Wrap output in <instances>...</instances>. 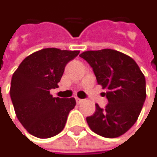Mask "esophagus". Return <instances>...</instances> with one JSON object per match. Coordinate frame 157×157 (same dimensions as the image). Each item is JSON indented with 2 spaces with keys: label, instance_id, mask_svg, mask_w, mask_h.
<instances>
[{
  "label": "esophagus",
  "instance_id": "obj_1",
  "mask_svg": "<svg viewBox=\"0 0 157 157\" xmlns=\"http://www.w3.org/2000/svg\"><path fill=\"white\" fill-rule=\"evenodd\" d=\"M75 100H76V103L77 104H81L84 100L83 99H81V98H75Z\"/></svg>",
  "mask_w": 157,
  "mask_h": 157
}]
</instances>
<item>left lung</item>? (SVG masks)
Returning a JSON list of instances; mask_svg holds the SVG:
<instances>
[{
  "label": "left lung",
  "instance_id": "8db88e82",
  "mask_svg": "<svg viewBox=\"0 0 157 157\" xmlns=\"http://www.w3.org/2000/svg\"><path fill=\"white\" fill-rule=\"evenodd\" d=\"M93 68L98 84L108 89L109 104L86 118L90 129L106 138L124 134L136 122L146 98L145 77L130 56L104 48L80 54Z\"/></svg>",
  "mask_w": 157,
  "mask_h": 157
}]
</instances>
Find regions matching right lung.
Wrapping results in <instances>:
<instances>
[{
	"instance_id": "1",
	"label": "right lung",
	"mask_w": 157,
	"mask_h": 157,
	"mask_svg": "<svg viewBox=\"0 0 157 157\" xmlns=\"http://www.w3.org/2000/svg\"><path fill=\"white\" fill-rule=\"evenodd\" d=\"M79 52L43 48L27 56L13 72L10 96L14 111L35 137L50 138L63 130L75 99L53 98L49 90L58 87L66 64Z\"/></svg>"
}]
</instances>
